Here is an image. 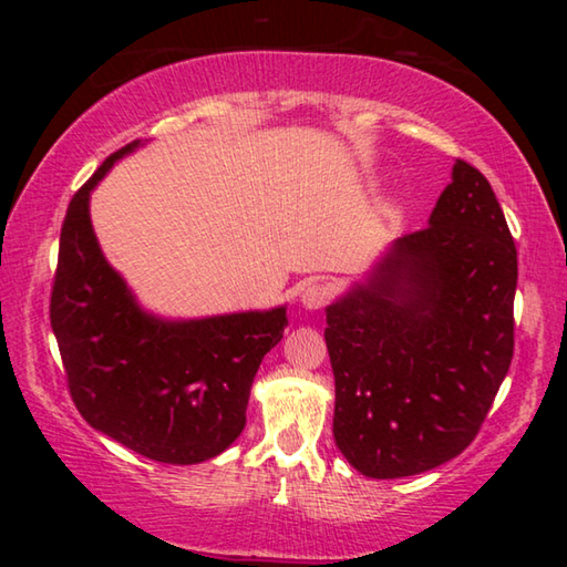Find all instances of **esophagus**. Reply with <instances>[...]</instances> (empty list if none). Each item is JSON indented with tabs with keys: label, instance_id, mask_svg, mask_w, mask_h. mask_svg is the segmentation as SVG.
Listing matches in <instances>:
<instances>
[{
	"label": "esophagus",
	"instance_id": "1",
	"mask_svg": "<svg viewBox=\"0 0 567 567\" xmlns=\"http://www.w3.org/2000/svg\"><path fill=\"white\" fill-rule=\"evenodd\" d=\"M328 300H330V287L322 282H310L300 295V302L305 310H320Z\"/></svg>",
	"mask_w": 567,
	"mask_h": 567
}]
</instances>
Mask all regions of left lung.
I'll return each mask as SVG.
<instances>
[{"instance_id": "obj_1", "label": "left lung", "mask_w": 567, "mask_h": 567, "mask_svg": "<svg viewBox=\"0 0 567 567\" xmlns=\"http://www.w3.org/2000/svg\"><path fill=\"white\" fill-rule=\"evenodd\" d=\"M515 287L491 182L457 159L427 227L324 307L332 435L358 473L420 475L473 443L513 360Z\"/></svg>"}]
</instances>
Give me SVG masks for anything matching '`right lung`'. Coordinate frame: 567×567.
I'll return each mask as SVG.
<instances>
[{"mask_svg": "<svg viewBox=\"0 0 567 567\" xmlns=\"http://www.w3.org/2000/svg\"><path fill=\"white\" fill-rule=\"evenodd\" d=\"M140 145L104 159L66 207L50 320L80 415L134 453L195 465L245 430L249 388L282 340L287 307L167 320L137 302L102 255L90 195Z\"/></svg>", "mask_w": 567, "mask_h": 567, "instance_id": "right-lung-1", "label": "right lung"}]
</instances>
